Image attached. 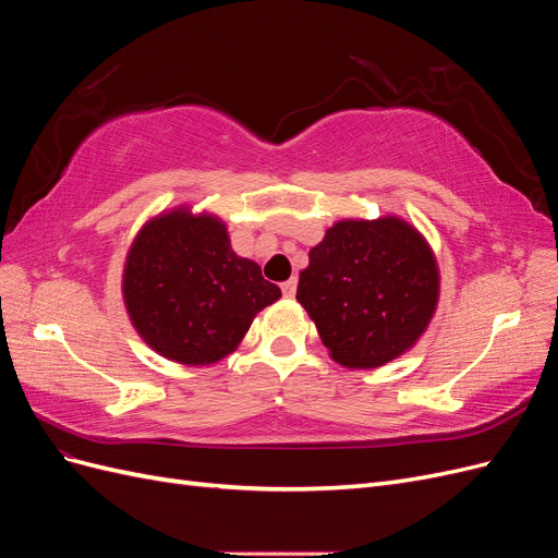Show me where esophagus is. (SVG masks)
<instances>
[{
  "label": "esophagus",
  "mask_w": 558,
  "mask_h": 558,
  "mask_svg": "<svg viewBox=\"0 0 558 558\" xmlns=\"http://www.w3.org/2000/svg\"><path fill=\"white\" fill-rule=\"evenodd\" d=\"M295 289H298V279H295V277H291L289 281L281 283V291H283L286 298H293V295H295Z\"/></svg>",
  "instance_id": "esophagus-1"
}]
</instances>
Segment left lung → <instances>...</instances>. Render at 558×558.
Returning a JSON list of instances; mask_svg holds the SVG:
<instances>
[{"instance_id": "1", "label": "left lung", "mask_w": 558, "mask_h": 558, "mask_svg": "<svg viewBox=\"0 0 558 558\" xmlns=\"http://www.w3.org/2000/svg\"><path fill=\"white\" fill-rule=\"evenodd\" d=\"M437 265L396 216L340 221L310 251L298 281L320 342L344 367H379L410 349L437 305Z\"/></svg>"}]
</instances>
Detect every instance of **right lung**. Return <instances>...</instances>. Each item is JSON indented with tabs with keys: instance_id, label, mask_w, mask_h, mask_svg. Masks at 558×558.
<instances>
[{
	"instance_id": "right-lung-1",
	"label": "right lung",
	"mask_w": 558,
	"mask_h": 558,
	"mask_svg": "<svg viewBox=\"0 0 558 558\" xmlns=\"http://www.w3.org/2000/svg\"><path fill=\"white\" fill-rule=\"evenodd\" d=\"M123 295L134 328L160 356L207 365L234 351L253 316L281 291L232 251L221 221L179 209L137 234Z\"/></svg>"
}]
</instances>
